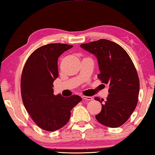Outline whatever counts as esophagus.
<instances>
[{
  "mask_svg": "<svg viewBox=\"0 0 155 155\" xmlns=\"http://www.w3.org/2000/svg\"><path fill=\"white\" fill-rule=\"evenodd\" d=\"M82 98L84 100H86L87 101H90L93 100V98L91 97V96H82Z\"/></svg>",
  "mask_w": 155,
  "mask_h": 155,
  "instance_id": "1",
  "label": "esophagus"
}]
</instances>
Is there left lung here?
<instances>
[{
	"instance_id": "1",
	"label": "left lung",
	"mask_w": 155,
	"mask_h": 155,
	"mask_svg": "<svg viewBox=\"0 0 155 155\" xmlns=\"http://www.w3.org/2000/svg\"><path fill=\"white\" fill-rule=\"evenodd\" d=\"M80 46L97 58L101 71L98 78L109 86L106 100L94 98L101 103L104 101L101 111L96 115V120L107 127L121 126L130 118L138 100L139 78L132 59L121 46L108 40Z\"/></svg>"
}]
</instances>
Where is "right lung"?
Listing matches in <instances>:
<instances>
[{"instance_id":"1","label":"right lung","mask_w":155,"mask_h":155,"mask_svg":"<svg viewBox=\"0 0 155 155\" xmlns=\"http://www.w3.org/2000/svg\"><path fill=\"white\" fill-rule=\"evenodd\" d=\"M72 45L52 43L37 48L23 67L21 94L25 109L42 130L52 132L69 120L71 110L81 101L78 95L55 96L53 81L59 76L58 58Z\"/></svg>"}]
</instances>
